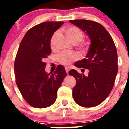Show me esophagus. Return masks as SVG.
<instances>
[{
    "instance_id": "obj_1",
    "label": "esophagus",
    "mask_w": 129,
    "mask_h": 129,
    "mask_svg": "<svg viewBox=\"0 0 129 129\" xmlns=\"http://www.w3.org/2000/svg\"><path fill=\"white\" fill-rule=\"evenodd\" d=\"M65 69H66V72H67V74H68L69 72V71H70L69 67H65Z\"/></svg>"
}]
</instances>
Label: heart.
<instances>
[{"instance_id":"1","label":"heart","mask_w":129,"mask_h":129,"mask_svg":"<svg viewBox=\"0 0 129 129\" xmlns=\"http://www.w3.org/2000/svg\"><path fill=\"white\" fill-rule=\"evenodd\" d=\"M64 32L66 34V35L69 37L71 41L75 44H79V42H80L84 39V32H82V30H80L78 27H75V26L66 27L64 29ZM57 36H58V32H55L50 38V45L52 50L55 49V48ZM82 49H83L84 51H86L88 49L87 45L86 44H84L82 46ZM79 58V57L78 54L69 51H63L57 55L58 61L63 66H69L71 63H72L73 62L77 60Z\"/></svg>"}]
</instances>
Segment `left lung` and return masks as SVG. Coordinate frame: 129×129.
<instances>
[{"instance_id":"8db88e82","label":"left lung","mask_w":129,"mask_h":129,"mask_svg":"<svg viewBox=\"0 0 129 129\" xmlns=\"http://www.w3.org/2000/svg\"><path fill=\"white\" fill-rule=\"evenodd\" d=\"M69 21L86 32L90 39L86 58L74 64L89 70L88 76L74 69L69 72L77 82L73 88V98L82 107L97 106L108 97L114 87L118 71L116 47L110 34L99 23L84 19Z\"/></svg>"}]
</instances>
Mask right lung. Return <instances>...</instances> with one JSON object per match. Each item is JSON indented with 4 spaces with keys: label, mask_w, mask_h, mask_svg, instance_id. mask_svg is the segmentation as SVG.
<instances>
[{
    "label": "right lung",
    "mask_w": 129,
    "mask_h": 129,
    "mask_svg": "<svg viewBox=\"0 0 129 129\" xmlns=\"http://www.w3.org/2000/svg\"><path fill=\"white\" fill-rule=\"evenodd\" d=\"M64 22H45L28 30L22 40L14 62L16 84L25 101L42 109L56 101L57 90L67 75L64 67L45 72L44 59L51 54L50 40Z\"/></svg>",
    "instance_id": "right-lung-1"
}]
</instances>
